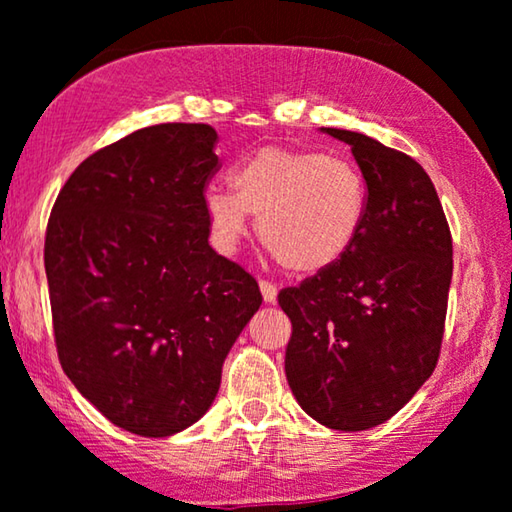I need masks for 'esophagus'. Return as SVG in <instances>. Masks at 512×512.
<instances>
[{
    "label": "esophagus",
    "mask_w": 512,
    "mask_h": 512,
    "mask_svg": "<svg viewBox=\"0 0 512 512\" xmlns=\"http://www.w3.org/2000/svg\"><path fill=\"white\" fill-rule=\"evenodd\" d=\"M260 290H262V297H264V302H276V295H278V288L271 281H260Z\"/></svg>",
    "instance_id": "obj_1"
}]
</instances>
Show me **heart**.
Segmentation results:
<instances>
[{"instance_id": "obj_1", "label": "heart", "mask_w": 512, "mask_h": 512, "mask_svg": "<svg viewBox=\"0 0 512 512\" xmlns=\"http://www.w3.org/2000/svg\"><path fill=\"white\" fill-rule=\"evenodd\" d=\"M231 187H210L203 199L220 248L234 250L255 215L264 248L302 276L335 267L358 241L370 208L363 170L313 149H257L238 163Z\"/></svg>"}]
</instances>
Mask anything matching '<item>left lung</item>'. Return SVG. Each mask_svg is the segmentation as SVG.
Instances as JSON below:
<instances>
[{
	"label": "left lung",
	"mask_w": 512,
	"mask_h": 512,
	"mask_svg": "<svg viewBox=\"0 0 512 512\" xmlns=\"http://www.w3.org/2000/svg\"><path fill=\"white\" fill-rule=\"evenodd\" d=\"M351 145L370 192L365 227L335 267L278 292L292 323L285 377L302 410L335 431H367L410 403L445 335L452 234L431 177L363 133Z\"/></svg>",
	"instance_id": "8db88e82"
}]
</instances>
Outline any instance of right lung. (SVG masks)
Returning a JSON list of instances; mask_svg holds the SVG:
<instances>
[{
    "instance_id": "obj_1",
    "label": "right lung",
    "mask_w": 512,
    "mask_h": 512,
    "mask_svg": "<svg viewBox=\"0 0 512 512\" xmlns=\"http://www.w3.org/2000/svg\"><path fill=\"white\" fill-rule=\"evenodd\" d=\"M215 145L208 124L140 128L79 163L46 227L60 365L102 417L142 438L208 412L262 304L255 278L208 243Z\"/></svg>"
}]
</instances>
